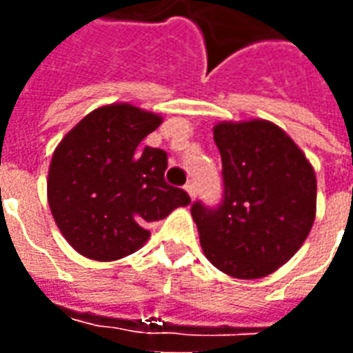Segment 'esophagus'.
Segmentation results:
<instances>
[{
	"label": "esophagus",
	"mask_w": 353,
	"mask_h": 353,
	"mask_svg": "<svg viewBox=\"0 0 353 353\" xmlns=\"http://www.w3.org/2000/svg\"><path fill=\"white\" fill-rule=\"evenodd\" d=\"M185 191L189 192V196H191V200L194 199V185L187 183V185H185Z\"/></svg>",
	"instance_id": "esophagus-1"
}]
</instances>
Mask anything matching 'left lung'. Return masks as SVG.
I'll use <instances>...</instances> for the list:
<instances>
[{
  "instance_id": "left-lung-1",
  "label": "left lung",
  "mask_w": 353,
  "mask_h": 353,
  "mask_svg": "<svg viewBox=\"0 0 353 353\" xmlns=\"http://www.w3.org/2000/svg\"><path fill=\"white\" fill-rule=\"evenodd\" d=\"M225 196L192 204L208 261L240 280L265 278L304 244L316 219V172L278 124L263 119L217 123Z\"/></svg>"
}]
</instances>
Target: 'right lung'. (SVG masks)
<instances>
[{"label": "right lung", "mask_w": 353, "mask_h": 353, "mask_svg": "<svg viewBox=\"0 0 353 353\" xmlns=\"http://www.w3.org/2000/svg\"><path fill=\"white\" fill-rule=\"evenodd\" d=\"M162 117L132 103H108L83 117L58 143L47 177L54 223L73 250L92 261L138 252L176 208L189 206L183 189L164 181L162 149L139 147Z\"/></svg>", "instance_id": "1"}]
</instances>
